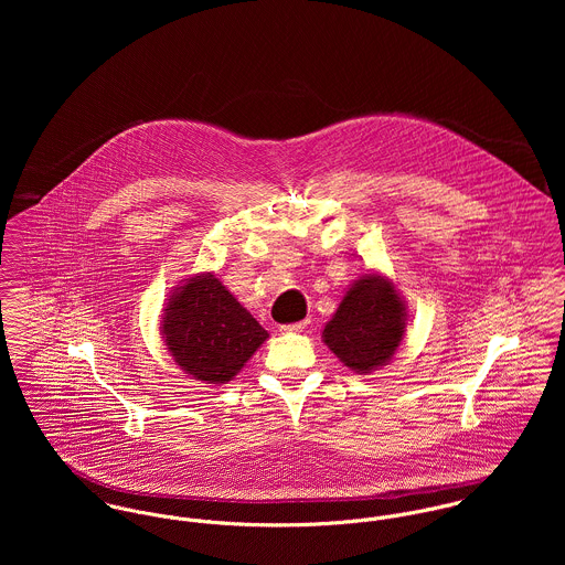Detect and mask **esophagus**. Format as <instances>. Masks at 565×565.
I'll return each mask as SVG.
<instances>
[{"label":"esophagus","instance_id":"obj_1","mask_svg":"<svg viewBox=\"0 0 565 565\" xmlns=\"http://www.w3.org/2000/svg\"><path fill=\"white\" fill-rule=\"evenodd\" d=\"M307 323H309V320H302V322L296 323H285V326H280V332H298V330L307 328Z\"/></svg>","mask_w":565,"mask_h":565}]
</instances>
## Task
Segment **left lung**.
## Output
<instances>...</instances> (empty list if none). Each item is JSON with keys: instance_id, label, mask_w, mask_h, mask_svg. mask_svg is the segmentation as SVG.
Wrapping results in <instances>:
<instances>
[{"instance_id": "left-lung-1", "label": "left lung", "mask_w": 565, "mask_h": 565, "mask_svg": "<svg viewBox=\"0 0 565 565\" xmlns=\"http://www.w3.org/2000/svg\"><path fill=\"white\" fill-rule=\"evenodd\" d=\"M406 309L394 282L381 274L361 276L323 326V343L337 359L370 374L392 361L403 341Z\"/></svg>"}]
</instances>
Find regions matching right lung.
<instances>
[{"label": "right lung", "mask_w": 565, "mask_h": 565, "mask_svg": "<svg viewBox=\"0 0 565 565\" xmlns=\"http://www.w3.org/2000/svg\"><path fill=\"white\" fill-rule=\"evenodd\" d=\"M161 332L180 370L211 385L237 376L269 337L211 271L173 289L162 309Z\"/></svg>", "instance_id": "right-lung-1"}]
</instances>
